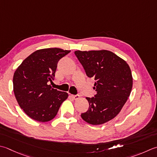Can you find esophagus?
I'll use <instances>...</instances> for the list:
<instances>
[{"label":"esophagus","instance_id":"1","mask_svg":"<svg viewBox=\"0 0 157 157\" xmlns=\"http://www.w3.org/2000/svg\"><path fill=\"white\" fill-rule=\"evenodd\" d=\"M71 97H72V98L73 99H75V100H76V99H79V94H75V95H71Z\"/></svg>","mask_w":157,"mask_h":157}]
</instances>
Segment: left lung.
I'll return each mask as SVG.
<instances>
[{
	"label": "left lung",
	"instance_id": "left-lung-1",
	"mask_svg": "<svg viewBox=\"0 0 157 157\" xmlns=\"http://www.w3.org/2000/svg\"><path fill=\"white\" fill-rule=\"evenodd\" d=\"M75 54L88 78L95 80L93 97H86L89 108L81 117L88 123L98 125L113 119L121 112L129 97L133 78L123 59L107 50L75 51Z\"/></svg>",
	"mask_w": 157,
	"mask_h": 157
}]
</instances>
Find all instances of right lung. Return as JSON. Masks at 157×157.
Returning a JSON list of instances; mask_svg holds the SVG:
<instances>
[{
  "label": "right lung",
  "mask_w": 157,
  "mask_h": 157,
  "mask_svg": "<svg viewBox=\"0 0 157 157\" xmlns=\"http://www.w3.org/2000/svg\"><path fill=\"white\" fill-rule=\"evenodd\" d=\"M69 52L56 48L36 50L15 71V97L21 109L35 121H51L68 97L65 92L52 88L48 83L54 79L58 61Z\"/></svg>",
  "instance_id": "1"
}]
</instances>
